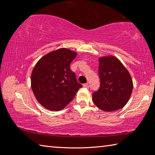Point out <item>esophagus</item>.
I'll list each match as a JSON object with an SVG mask.
<instances>
[{
  "mask_svg": "<svg viewBox=\"0 0 155 155\" xmlns=\"http://www.w3.org/2000/svg\"><path fill=\"white\" fill-rule=\"evenodd\" d=\"M83 87H85V88H89V84L88 83L83 84Z\"/></svg>",
  "mask_w": 155,
  "mask_h": 155,
  "instance_id": "esophagus-1",
  "label": "esophagus"
}]
</instances>
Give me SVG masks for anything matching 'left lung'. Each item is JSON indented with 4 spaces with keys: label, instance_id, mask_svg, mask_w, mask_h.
Segmentation results:
<instances>
[{
    "label": "left lung",
    "instance_id": "left-lung-1",
    "mask_svg": "<svg viewBox=\"0 0 155 155\" xmlns=\"http://www.w3.org/2000/svg\"><path fill=\"white\" fill-rule=\"evenodd\" d=\"M100 87L92 94L96 105L105 111L122 109L127 103L133 90V81L128 70L116 57L98 59Z\"/></svg>",
    "mask_w": 155,
    "mask_h": 155
}]
</instances>
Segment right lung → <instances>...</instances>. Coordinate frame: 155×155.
Returning a JSON list of instances; mask_svg holds the SVG:
<instances>
[{
	"label": "right lung",
	"mask_w": 155,
	"mask_h": 155,
	"mask_svg": "<svg viewBox=\"0 0 155 155\" xmlns=\"http://www.w3.org/2000/svg\"><path fill=\"white\" fill-rule=\"evenodd\" d=\"M77 52L59 48L39 60L31 74V87L39 103L47 109L59 111L71 102L83 86L70 68Z\"/></svg>",
	"instance_id": "add662e5"
}]
</instances>
